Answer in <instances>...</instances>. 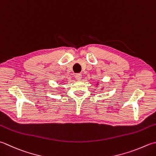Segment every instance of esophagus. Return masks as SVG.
Listing matches in <instances>:
<instances>
[{
    "mask_svg": "<svg viewBox=\"0 0 156 156\" xmlns=\"http://www.w3.org/2000/svg\"><path fill=\"white\" fill-rule=\"evenodd\" d=\"M75 78H76V80H81V78H82V74H80V73H78V74H76Z\"/></svg>",
    "mask_w": 156,
    "mask_h": 156,
    "instance_id": "34e87169",
    "label": "esophagus"
}]
</instances>
